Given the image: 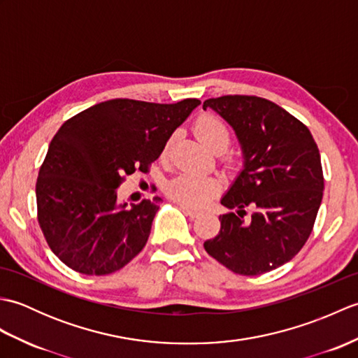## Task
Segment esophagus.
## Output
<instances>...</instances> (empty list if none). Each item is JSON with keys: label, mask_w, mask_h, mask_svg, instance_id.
Returning <instances> with one entry per match:
<instances>
[{"label": "esophagus", "mask_w": 358, "mask_h": 358, "mask_svg": "<svg viewBox=\"0 0 358 358\" xmlns=\"http://www.w3.org/2000/svg\"><path fill=\"white\" fill-rule=\"evenodd\" d=\"M180 206H181V209H183L185 214L189 215L191 218H196V217L201 215V210H199V209H192L189 206H185V204H180Z\"/></svg>", "instance_id": "34e87169"}]
</instances>
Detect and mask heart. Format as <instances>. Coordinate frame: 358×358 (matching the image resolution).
I'll list each match as a JSON object with an SVG mask.
<instances>
[{"label": "heart", "mask_w": 358, "mask_h": 358, "mask_svg": "<svg viewBox=\"0 0 358 358\" xmlns=\"http://www.w3.org/2000/svg\"><path fill=\"white\" fill-rule=\"evenodd\" d=\"M195 134L217 154L224 152L231 144V132L222 120L215 115H201L195 121ZM175 136L171 135L164 143L163 155L169 152ZM220 192V183L214 177H203L191 172H183L166 185V194L173 201L189 208H200Z\"/></svg>", "instance_id": "obj_1"}]
</instances>
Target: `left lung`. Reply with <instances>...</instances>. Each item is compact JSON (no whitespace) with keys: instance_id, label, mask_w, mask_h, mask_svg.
Instances as JSON below:
<instances>
[{"instance_id":"left-lung-1","label":"left lung","mask_w":358,"mask_h":358,"mask_svg":"<svg viewBox=\"0 0 358 358\" xmlns=\"http://www.w3.org/2000/svg\"><path fill=\"white\" fill-rule=\"evenodd\" d=\"M241 143L245 169L222 204L237 214L220 215V232L204 241L206 252L240 275H260L300 252L314 229L323 199L320 152L309 129L266 98H209ZM253 209L248 220L245 208Z\"/></svg>"}]
</instances>
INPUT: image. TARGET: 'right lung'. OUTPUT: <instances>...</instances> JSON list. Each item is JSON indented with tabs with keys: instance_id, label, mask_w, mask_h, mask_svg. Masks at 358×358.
Wrapping results in <instances>:
<instances>
[{
	"instance_id": "add662e5",
	"label": "right lung",
	"mask_w": 358,
	"mask_h": 358,
	"mask_svg": "<svg viewBox=\"0 0 358 358\" xmlns=\"http://www.w3.org/2000/svg\"><path fill=\"white\" fill-rule=\"evenodd\" d=\"M200 100L159 104L129 98L98 103L58 129L36 178V217L52 252L85 275H108L146 246L162 199L132 208L115 189L148 173L164 143Z\"/></svg>"
}]
</instances>
